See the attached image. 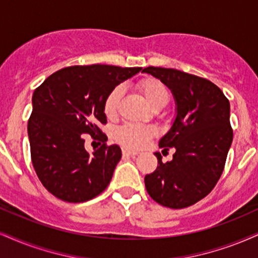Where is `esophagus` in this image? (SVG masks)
I'll list each match as a JSON object with an SVG mask.
<instances>
[{
    "mask_svg": "<svg viewBox=\"0 0 258 258\" xmlns=\"http://www.w3.org/2000/svg\"><path fill=\"white\" fill-rule=\"evenodd\" d=\"M124 155H129V157H134V155H138L139 152L136 151H129V149H123Z\"/></svg>",
    "mask_w": 258,
    "mask_h": 258,
    "instance_id": "1",
    "label": "esophagus"
}]
</instances>
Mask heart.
Instances as JSON below:
<instances>
[{
  "label": "heart",
  "instance_id": "1",
  "mask_svg": "<svg viewBox=\"0 0 258 258\" xmlns=\"http://www.w3.org/2000/svg\"><path fill=\"white\" fill-rule=\"evenodd\" d=\"M138 90L145 97L147 103L154 110H160L170 101V92L163 82L155 79H144L138 84ZM124 93L123 86H116L109 92L104 100V113L107 118H114L118 113L119 104ZM157 134V130L151 125L125 124L116 132V140L124 147L138 149L144 147L151 138Z\"/></svg>",
  "mask_w": 258,
  "mask_h": 258
}]
</instances>
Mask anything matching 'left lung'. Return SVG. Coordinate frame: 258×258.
I'll list each match as a JSON object with an SVG mask.
<instances>
[{"instance_id": "1", "label": "left lung", "mask_w": 258, "mask_h": 258, "mask_svg": "<svg viewBox=\"0 0 258 258\" xmlns=\"http://www.w3.org/2000/svg\"><path fill=\"white\" fill-rule=\"evenodd\" d=\"M142 72L167 86L176 101V118L159 141L164 151L176 152L165 164L155 152L158 167L146 174V189L159 205L185 208L208 195L224 171L233 139L230 101L217 85L200 76L160 67Z\"/></svg>"}]
</instances>
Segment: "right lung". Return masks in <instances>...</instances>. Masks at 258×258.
Here are the masks:
<instances>
[{
  "mask_svg": "<svg viewBox=\"0 0 258 258\" xmlns=\"http://www.w3.org/2000/svg\"><path fill=\"white\" fill-rule=\"evenodd\" d=\"M140 71L106 64L67 67L36 88L27 125L32 164L57 199L85 202L109 185L122 151L117 145L106 146V135L99 129L106 124L104 100ZM82 134L101 135L102 147L88 154Z\"/></svg>",
  "mask_w": 258,
  "mask_h": 258,
  "instance_id": "obj_1",
  "label": "right lung"
}]
</instances>
